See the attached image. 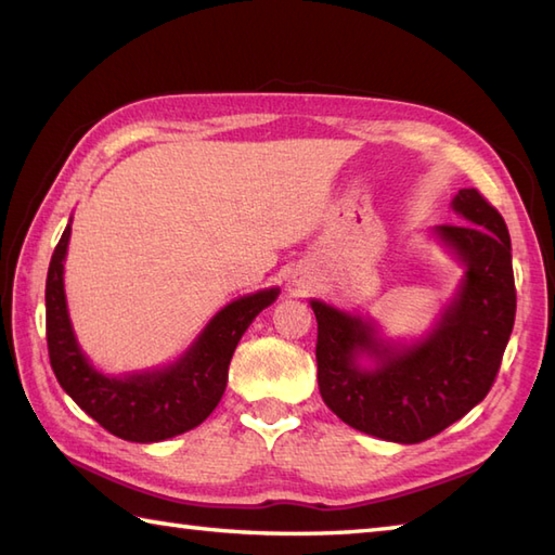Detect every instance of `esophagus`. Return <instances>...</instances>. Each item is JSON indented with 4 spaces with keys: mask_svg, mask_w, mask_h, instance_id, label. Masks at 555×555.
I'll return each instance as SVG.
<instances>
[{
    "mask_svg": "<svg viewBox=\"0 0 555 555\" xmlns=\"http://www.w3.org/2000/svg\"><path fill=\"white\" fill-rule=\"evenodd\" d=\"M296 284H298V286H300V284H302V279H296Z\"/></svg>",
    "mask_w": 555,
    "mask_h": 555,
    "instance_id": "1",
    "label": "esophagus"
}]
</instances>
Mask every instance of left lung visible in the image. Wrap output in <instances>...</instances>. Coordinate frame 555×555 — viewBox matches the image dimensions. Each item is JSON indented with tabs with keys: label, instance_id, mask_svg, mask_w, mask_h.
Listing matches in <instances>:
<instances>
[{
	"label": "left lung",
	"instance_id": "1",
	"mask_svg": "<svg viewBox=\"0 0 555 555\" xmlns=\"http://www.w3.org/2000/svg\"><path fill=\"white\" fill-rule=\"evenodd\" d=\"M453 209L469 223H443L436 233L463 257L467 274L424 344L391 352L370 324L312 300L320 393L352 429L396 443L427 441L465 417L496 382L517 305L508 227L477 188H463ZM360 351L380 367L358 371Z\"/></svg>",
	"mask_w": 555,
	"mask_h": 555
}]
</instances>
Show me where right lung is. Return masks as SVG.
I'll use <instances>...</instances> for the list:
<instances>
[{
    "label": "right lung",
    "instance_id": "obj_1",
    "mask_svg": "<svg viewBox=\"0 0 555 555\" xmlns=\"http://www.w3.org/2000/svg\"><path fill=\"white\" fill-rule=\"evenodd\" d=\"M70 227L59 238L47 271V350L56 382L100 427L124 441L152 443L197 427L223 396L229 364L245 328L279 296L259 291L227 305L197 344L167 370L109 379L88 364L66 314L64 257Z\"/></svg>",
    "mask_w": 555,
    "mask_h": 555
}]
</instances>
